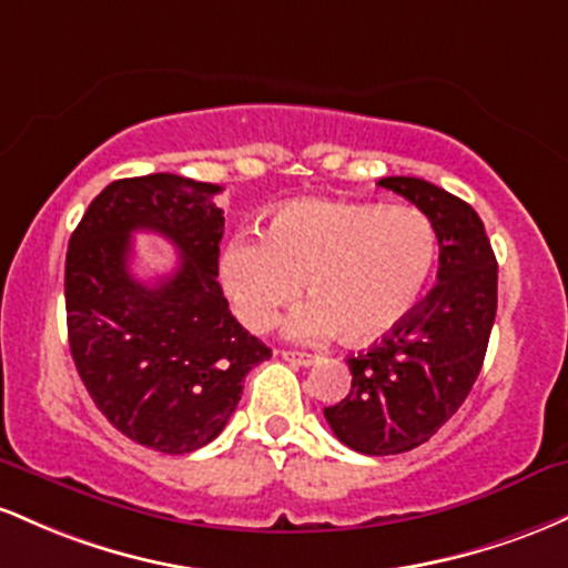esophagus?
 Here are the masks:
<instances>
[{"label":"esophagus","mask_w":568,"mask_h":568,"mask_svg":"<svg viewBox=\"0 0 568 568\" xmlns=\"http://www.w3.org/2000/svg\"><path fill=\"white\" fill-rule=\"evenodd\" d=\"M282 356L290 365H297V367H311L316 362L314 354H305V352H282Z\"/></svg>","instance_id":"1"}]
</instances>
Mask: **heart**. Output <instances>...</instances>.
<instances>
[{"mask_svg":"<svg viewBox=\"0 0 568 568\" xmlns=\"http://www.w3.org/2000/svg\"><path fill=\"white\" fill-rule=\"evenodd\" d=\"M437 263V231L413 206L295 201L267 216L263 239L235 235L216 276L233 314L267 333L303 297L286 333L297 341L333 335L354 346L381 341L422 301Z\"/></svg>","mask_w":568,"mask_h":568,"instance_id":"obj_1","label":"heart"}]
</instances>
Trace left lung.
<instances>
[{
  "mask_svg": "<svg viewBox=\"0 0 568 568\" xmlns=\"http://www.w3.org/2000/svg\"><path fill=\"white\" fill-rule=\"evenodd\" d=\"M381 187L416 203L437 231V284L367 354L348 356L352 392L324 407L343 445L367 456L418 448L467 399L496 318V257L483 220L437 184L386 176Z\"/></svg>",
  "mask_w": 568,
  "mask_h": 568,
  "instance_id": "8db88e82",
  "label": "left lung"
}]
</instances>
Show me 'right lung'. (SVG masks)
<instances>
[{
	"mask_svg": "<svg viewBox=\"0 0 568 568\" xmlns=\"http://www.w3.org/2000/svg\"><path fill=\"white\" fill-rule=\"evenodd\" d=\"M220 184L146 174L106 184L67 250V329L74 367L114 429L161 454H190L231 422L246 373L271 348L246 333L216 282L225 216ZM181 252L174 274L130 273L132 233Z\"/></svg>",
	"mask_w": 568,
	"mask_h": 568,
	"instance_id": "add662e5",
	"label": "right lung"
}]
</instances>
